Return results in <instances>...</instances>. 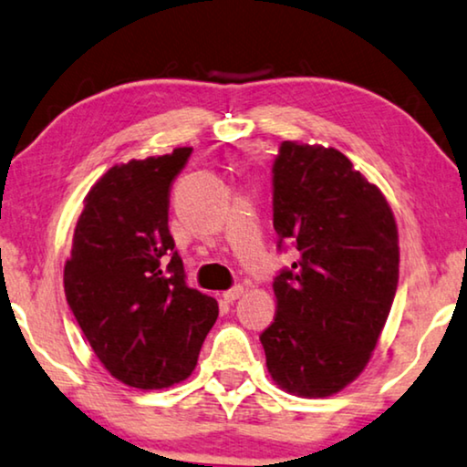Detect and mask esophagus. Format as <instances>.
<instances>
[{
  "instance_id": "1",
  "label": "esophagus",
  "mask_w": 467,
  "mask_h": 467,
  "mask_svg": "<svg viewBox=\"0 0 467 467\" xmlns=\"http://www.w3.org/2000/svg\"><path fill=\"white\" fill-rule=\"evenodd\" d=\"M241 294H243V285H234V287H231V290H226L224 294H222V298H224L226 302H234L241 296Z\"/></svg>"
}]
</instances>
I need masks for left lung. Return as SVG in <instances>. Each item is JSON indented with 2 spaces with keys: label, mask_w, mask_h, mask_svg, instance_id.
Listing matches in <instances>:
<instances>
[{
  "label": "left lung",
  "mask_w": 467,
  "mask_h": 467,
  "mask_svg": "<svg viewBox=\"0 0 467 467\" xmlns=\"http://www.w3.org/2000/svg\"><path fill=\"white\" fill-rule=\"evenodd\" d=\"M273 226L298 258L273 281L260 334L275 385L300 398L345 389L370 362L398 287V226L383 192L334 148L284 141Z\"/></svg>",
  "instance_id": "obj_1"
}]
</instances>
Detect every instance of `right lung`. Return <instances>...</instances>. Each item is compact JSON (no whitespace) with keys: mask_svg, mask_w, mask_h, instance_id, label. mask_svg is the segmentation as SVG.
<instances>
[{"mask_svg":"<svg viewBox=\"0 0 467 467\" xmlns=\"http://www.w3.org/2000/svg\"><path fill=\"white\" fill-rule=\"evenodd\" d=\"M192 148L114 165L97 180L65 262V298L111 377L165 389L192 374L218 302L186 285L169 192Z\"/></svg>","mask_w":467,"mask_h":467,"instance_id":"obj_1","label":"right lung"}]
</instances>
